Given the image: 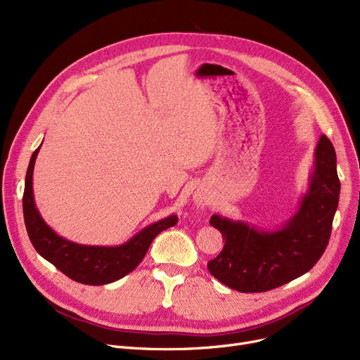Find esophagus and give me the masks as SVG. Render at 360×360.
<instances>
[{
	"instance_id": "obj_1",
	"label": "esophagus",
	"mask_w": 360,
	"mask_h": 360,
	"mask_svg": "<svg viewBox=\"0 0 360 360\" xmlns=\"http://www.w3.org/2000/svg\"><path fill=\"white\" fill-rule=\"evenodd\" d=\"M195 202H197V207H198V209H204V205H205V198L204 197H201V195H198V197H195Z\"/></svg>"
}]
</instances>
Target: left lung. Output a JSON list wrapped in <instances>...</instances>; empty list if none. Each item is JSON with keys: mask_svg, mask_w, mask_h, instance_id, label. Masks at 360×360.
I'll list each match as a JSON object with an SVG mask.
<instances>
[{"mask_svg": "<svg viewBox=\"0 0 360 360\" xmlns=\"http://www.w3.org/2000/svg\"><path fill=\"white\" fill-rule=\"evenodd\" d=\"M335 150L327 136L315 148V170L297 212L277 231L213 214L224 247L207 267L212 276L242 293L267 292L308 273L330 240L338 205L340 181Z\"/></svg>", "mask_w": 360, "mask_h": 360, "instance_id": "obj_1", "label": "left lung"}]
</instances>
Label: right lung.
I'll use <instances>...</instances> for the list:
<instances>
[{"instance_id":"1","label":"right lung","mask_w":360,"mask_h":360,"mask_svg":"<svg viewBox=\"0 0 360 360\" xmlns=\"http://www.w3.org/2000/svg\"><path fill=\"white\" fill-rule=\"evenodd\" d=\"M41 148V147H39ZM39 148L33 151L26 174L23 216L34 250L74 281L90 286L108 285L134 270L144 258L150 243L165 229L178 223L175 214L147 226L120 247H89L56 235L37 212L33 198V167Z\"/></svg>"}]
</instances>
